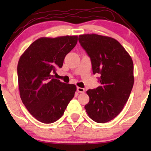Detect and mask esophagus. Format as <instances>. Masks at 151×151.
<instances>
[{
  "instance_id": "34e87169",
  "label": "esophagus",
  "mask_w": 151,
  "mask_h": 151,
  "mask_svg": "<svg viewBox=\"0 0 151 151\" xmlns=\"http://www.w3.org/2000/svg\"><path fill=\"white\" fill-rule=\"evenodd\" d=\"M77 91L79 93H84V88L81 87H77Z\"/></svg>"
}]
</instances>
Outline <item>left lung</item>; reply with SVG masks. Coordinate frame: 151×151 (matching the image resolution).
<instances>
[{"label":"left lung","mask_w":151,"mask_h":151,"mask_svg":"<svg viewBox=\"0 0 151 151\" xmlns=\"http://www.w3.org/2000/svg\"><path fill=\"white\" fill-rule=\"evenodd\" d=\"M78 40L90 58L93 73L100 75V86L86 91L89 102L84 108L96 122H108L129 100L134 83L133 60L114 38L85 34L79 36Z\"/></svg>","instance_id":"8db88e82"}]
</instances>
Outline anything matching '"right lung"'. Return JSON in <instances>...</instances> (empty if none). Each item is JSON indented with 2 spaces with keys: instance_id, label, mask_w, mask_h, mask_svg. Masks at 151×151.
<instances>
[{
  "instance_id": "obj_1",
  "label": "right lung",
  "mask_w": 151,
  "mask_h": 151,
  "mask_svg": "<svg viewBox=\"0 0 151 151\" xmlns=\"http://www.w3.org/2000/svg\"><path fill=\"white\" fill-rule=\"evenodd\" d=\"M77 42L76 36L40 38L20 58L17 73L20 98L41 122L50 124L60 118L74 97L75 84L61 82L55 76Z\"/></svg>"
}]
</instances>
